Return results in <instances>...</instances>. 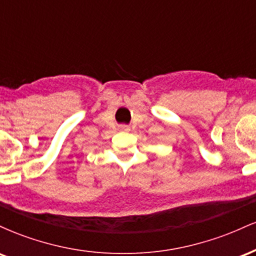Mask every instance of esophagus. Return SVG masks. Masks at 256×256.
<instances>
[{
    "mask_svg": "<svg viewBox=\"0 0 256 256\" xmlns=\"http://www.w3.org/2000/svg\"><path fill=\"white\" fill-rule=\"evenodd\" d=\"M122 130L128 131V126H122Z\"/></svg>",
    "mask_w": 256,
    "mask_h": 256,
    "instance_id": "esophagus-1",
    "label": "esophagus"
}]
</instances>
